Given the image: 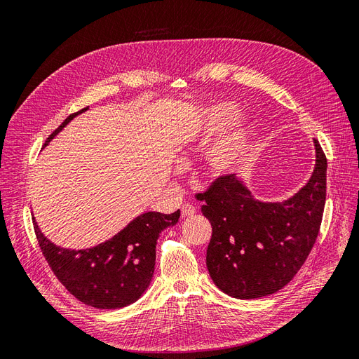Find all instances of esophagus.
<instances>
[{"mask_svg":"<svg viewBox=\"0 0 359 359\" xmlns=\"http://www.w3.org/2000/svg\"><path fill=\"white\" fill-rule=\"evenodd\" d=\"M193 214H196V206H193L190 203H186L181 206V215L182 217H190Z\"/></svg>","mask_w":359,"mask_h":359,"instance_id":"obj_1","label":"esophagus"}]
</instances>
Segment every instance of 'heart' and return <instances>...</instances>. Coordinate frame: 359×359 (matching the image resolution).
<instances>
[{"instance_id":"heart-1","label":"heart","mask_w":359,"mask_h":359,"mask_svg":"<svg viewBox=\"0 0 359 359\" xmlns=\"http://www.w3.org/2000/svg\"><path fill=\"white\" fill-rule=\"evenodd\" d=\"M235 107L229 103L215 104L201 112L191 124V136L198 144H208L229 121ZM252 123L247 116L236 118L224 137L217 142L208 154V168L212 175H222L238 168L244 160L252 139Z\"/></svg>"}]
</instances>
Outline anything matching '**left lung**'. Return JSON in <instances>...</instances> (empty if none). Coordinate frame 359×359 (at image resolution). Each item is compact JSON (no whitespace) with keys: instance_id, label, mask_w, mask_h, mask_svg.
Returning <instances> with one entry per match:
<instances>
[{"instance_id":"8db88e82","label":"left lung","mask_w":359,"mask_h":359,"mask_svg":"<svg viewBox=\"0 0 359 359\" xmlns=\"http://www.w3.org/2000/svg\"><path fill=\"white\" fill-rule=\"evenodd\" d=\"M311 178L283 202H260L233 173L217 178L196 199L212 226L206 266L229 297L255 299L295 277L316 243L327 199V157L319 142Z\"/></svg>"}]
</instances>
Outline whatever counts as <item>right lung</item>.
I'll return each mask as SVG.
<instances>
[{
	"label": "right lung",
	"mask_w": 359,
	"mask_h": 359,
	"mask_svg": "<svg viewBox=\"0 0 359 359\" xmlns=\"http://www.w3.org/2000/svg\"><path fill=\"white\" fill-rule=\"evenodd\" d=\"M85 111L88 107L64 119L46 139L45 147ZM178 219L180 210L172 214H140L111 240L83 250L55 245L41 233L34 219L32 223L41 253L64 287L86 306L111 310L126 307L142 297L154 274L158 235L177 224Z\"/></svg>",
	"instance_id": "add662e5"
}]
</instances>
